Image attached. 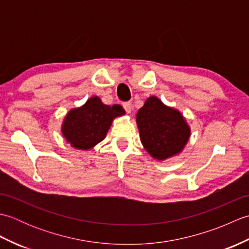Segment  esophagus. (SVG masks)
Returning <instances> with one entry per match:
<instances>
[{
    "label": "esophagus",
    "mask_w": 249,
    "mask_h": 249,
    "mask_svg": "<svg viewBox=\"0 0 249 249\" xmlns=\"http://www.w3.org/2000/svg\"><path fill=\"white\" fill-rule=\"evenodd\" d=\"M123 107H124V109H125V111L127 113H130L131 112V110H133V104H131L130 102H126V103H124L123 104Z\"/></svg>",
    "instance_id": "esophagus-1"
}]
</instances>
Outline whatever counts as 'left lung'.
I'll return each mask as SVG.
<instances>
[{
    "instance_id": "left-lung-1",
    "label": "left lung",
    "mask_w": 249,
    "mask_h": 249,
    "mask_svg": "<svg viewBox=\"0 0 249 249\" xmlns=\"http://www.w3.org/2000/svg\"><path fill=\"white\" fill-rule=\"evenodd\" d=\"M136 119L142 144L155 160L178 154L189 139L190 129L183 115L155 96L145 100Z\"/></svg>"
}]
</instances>
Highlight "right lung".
<instances>
[{
    "label": "right lung",
    "instance_id": "1",
    "mask_svg": "<svg viewBox=\"0 0 249 249\" xmlns=\"http://www.w3.org/2000/svg\"><path fill=\"white\" fill-rule=\"evenodd\" d=\"M124 113L120 105H105L94 96L67 113L62 126L63 136L76 149L89 150L105 139L113 119Z\"/></svg>",
    "mask_w": 249,
    "mask_h": 249
}]
</instances>
